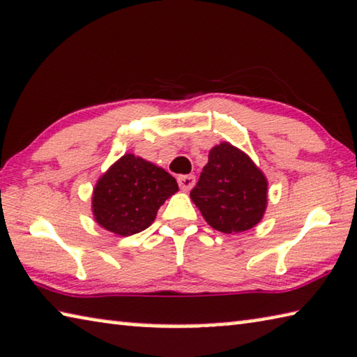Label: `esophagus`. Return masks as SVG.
Returning a JSON list of instances; mask_svg holds the SVG:
<instances>
[{
    "mask_svg": "<svg viewBox=\"0 0 357 357\" xmlns=\"http://www.w3.org/2000/svg\"><path fill=\"white\" fill-rule=\"evenodd\" d=\"M178 184L183 190H190L195 184V176L194 174H181L178 176Z\"/></svg>",
    "mask_w": 357,
    "mask_h": 357,
    "instance_id": "esophagus-1",
    "label": "esophagus"
}]
</instances>
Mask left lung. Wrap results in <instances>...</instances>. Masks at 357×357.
Listing matches in <instances>:
<instances>
[{"label":"left lung","mask_w":357,"mask_h":357,"mask_svg":"<svg viewBox=\"0 0 357 357\" xmlns=\"http://www.w3.org/2000/svg\"><path fill=\"white\" fill-rule=\"evenodd\" d=\"M190 199L213 229L238 234L262 219L267 208V179L245 152L220 143L209 151Z\"/></svg>","instance_id":"1"}]
</instances>
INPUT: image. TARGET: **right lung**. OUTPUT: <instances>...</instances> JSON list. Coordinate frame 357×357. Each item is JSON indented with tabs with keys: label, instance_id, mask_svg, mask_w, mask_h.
I'll return each instance as SVG.
<instances>
[{
	"label": "right lung",
	"instance_id": "obj_1",
	"mask_svg": "<svg viewBox=\"0 0 357 357\" xmlns=\"http://www.w3.org/2000/svg\"><path fill=\"white\" fill-rule=\"evenodd\" d=\"M176 190V179L165 169L141 157L126 154L95 185V220L112 234H139L154 222L158 208Z\"/></svg>",
	"mask_w": 357,
	"mask_h": 357
}]
</instances>
